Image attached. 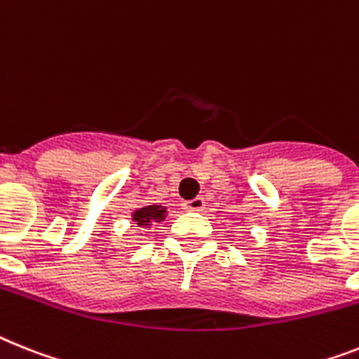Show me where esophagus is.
<instances>
[{
	"mask_svg": "<svg viewBox=\"0 0 359 359\" xmlns=\"http://www.w3.org/2000/svg\"><path fill=\"white\" fill-rule=\"evenodd\" d=\"M204 206H206V203H204L203 197H195L184 203V210H188V212H203Z\"/></svg>",
	"mask_w": 359,
	"mask_h": 359,
	"instance_id": "obj_1",
	"label": "esophagus"
}]
</instances>
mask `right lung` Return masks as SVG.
Here are the masks:
<instances>
[{
  "mask_svg": "<svg viewBox=\"0 0 359 359\" xmlns=\"http://www.w3.org/2000/svg\"><path fill=\"white\" fill-rule=\"evenodd\" d=\"M165 206H156V204H149V206L138 208L131 213V219H133L135 224L138 228H149L153 222H162L165 219Z\"/></svg>",
  "mask_w": 359,
  "mask_h": 359,
  "instance_id": "1",
  "label": "right lung"
}]
</instances>
